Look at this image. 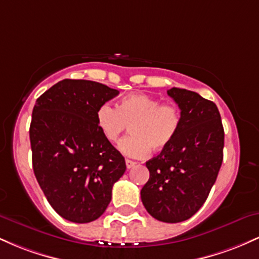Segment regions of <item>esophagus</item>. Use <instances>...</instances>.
Returning a JSON list of instances; mask_svg holds the SVG:
<instances>
[{"label": "esophagus", "instance_id": "esophagus-1", "mask_svg": "<svg viewBox=\"0 0 259 259\" xmlns=\"http://www.w3.org/2000/svg\"><path fill=\"white\" fill-rule=\"evenodd\" d=\"M125 164H126V168L130 169V168L135 167L136 162H134V160H130V159H126V160H125Z\"/></svg>", "mask_w": 259, "mask_h": 259}]
</instances>
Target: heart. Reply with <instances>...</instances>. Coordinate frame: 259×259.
<instances>
[{
	"instance_id": "obj_1",
	"label": "heart",
	"mask_w": 259,
	"mask_h": 259,
	"mask_svg": "<svg viewBox=\"0 0 259 259\" xmlns=\"http://www.w3.org/2000/svg\"><path fill=\"white\" fill-rule=\"evenodd\" d=\"M96 123L102 135L115 142L129 129L132 135L119 142V150L132 158H144L151 150L160 151L171 144L181 125L180 108L160 103L146 94L123 97L118 107L103 102L96 109Z\"/></svg>"
}]
</instances>
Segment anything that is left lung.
Segmentation results:
<instances>
[{"mask_svg":"<svg viewBox=\"0 0 259 259\" xmlns=\"http://www.w3.org/2000/svg\"><path fill=\"white\" fill-rule=\"evenodd\" d=\"M181 111V125L171 144L147 160L150 179L141 201L153 218L179 223L206 202L223 162L224 129L215 103L197 92L168 90Z\"/></svg>","mask_w":259,"mask_h":259,"instance_id":"1","label":"left lung"}]
</instances>
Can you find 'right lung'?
Returning <instances> with one entry per match:
<instances>
[{
	"label": "right lung",
	"instance_id": "right-lung-1",
	"mask_svg": "<svg viewBox=\"0 0 259 259\" xmlns=\"http://www.w3.org/2000/svg\"><path fill=\"white\" fill-rule=\"evenodd\" d=\"M118 94L96 81L64 79L44 92L32 109V169L49 203L69 222L100 218L126 169L96 123L97 107Z\"/></svg>",
	"mask_w": 259,
	"mask_h": 259
}]
</instances>
